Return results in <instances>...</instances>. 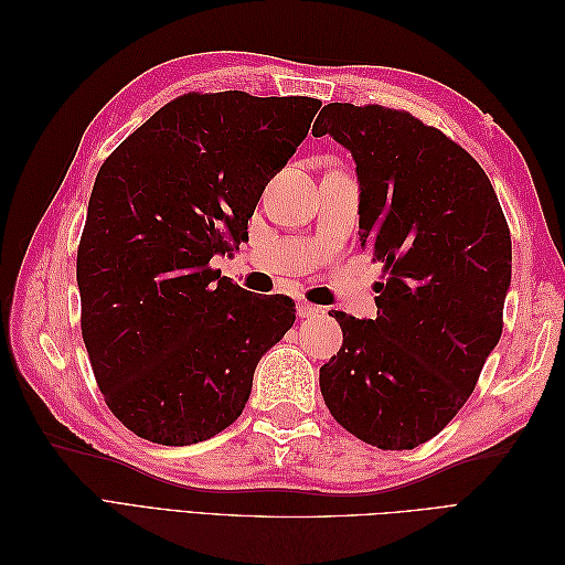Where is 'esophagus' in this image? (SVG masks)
<instances>
[{"label":"esophagus","mask_w":565,"mask_h":565,"mask_svg":"<svg viewBox=\"0 0 565 565\" xmlns=\"http://www.w3.org/2000/svg\"><path fill=\"white\" fill-rule=\"evenodd\" d=\"M297 311H299V318H316V316L324 313L322 306H313V303H309V301H301V303L297 306Z\"/></svg>","instance_id":"34e87169"}]
</instances>
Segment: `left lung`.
<instances>
[{"label": "left lung", "mask_w": 565, "mask_h": 565, "mask_svg": "<svg viewBox=\"0 0 565 565\" xmlns=\"http://www.w3.org/2000/svg\"><path fill=\"white\" fill-rule=\"evenodd\" d=\"M355 162L358 235L384 264L377 318L334 311L344 344L320 391L347 431L382 450H413L467 403L502 334L511 235L492 183L465 148L413 115L324 106Z\"/></svg>", "instance_id": "obj_1"}]
</instances>
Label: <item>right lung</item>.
I'll list each match as a JSON object with an SVG mask.
<instances>
[{
  "label": "right lung",
  "mask_w": 565,
  "mask_h": 565,
  "mask_svg": "<svg viewBox=\"0 0 565 565\" xmlns=\"http://www.w3.org/2000/svg\"><path fill=\"white\" fill-rule=\"evenodd\" d=\"M309 96L185 94L98 169L77 252L82 337L129 431L193 446L243 415L262 355L295 301L210 268L247 241L264 188L306 139Z\"/></svg>",
  "instance_id": "right-lung-1"
}]
</instances>
